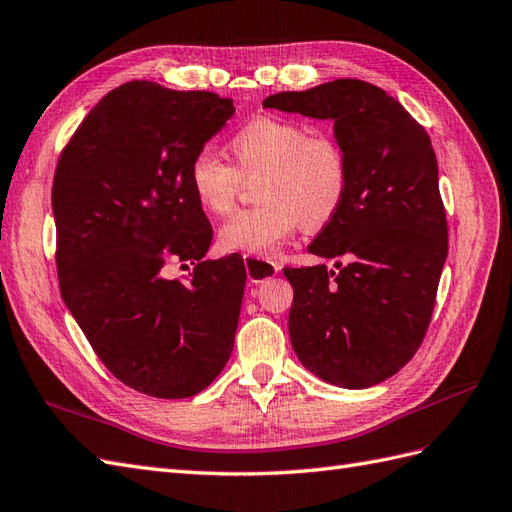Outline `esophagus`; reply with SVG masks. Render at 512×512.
<instances>
[{
  "label": "esophagus",
  "mask_w": 512,
  "mask_h": 512,
  "mask_svg": "<svg viewBox=\"0 0 512 512\" xmlns=\"http://www.w3.org/2000/svg\"><path fill=\"white\" fill-rule=\"evenodd\" d=\"M244 268H246L248 281L255 283V285L272 279L274 274L279 272V266H277V264H270V261L257 259V257H253V255H244Z\"/></svg>",
  "instance_id": "1"
}]
</instances>
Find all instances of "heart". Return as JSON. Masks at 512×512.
I'll use <instances>...</instances> for the list:
<instances>
[{"instance_id":"b5f03b06","label":"heart","mask_w":512,"mask_h":512,"mask_svg":"<svg viewBox=\"0 0 512 512\" xmlns=\"http://www.w3.org/2000/svg\"><path fill=\"white\" fill-rule=\"evenodd\" d=\"M235 168L212 151L192 157L188 183L194 199L209 214L231 212L240 177H256L255 207L235 212L220 227L222 248L253 257H272L303 225L322 229L342 209L350 188V162L333 134H309V127L255 116L229 138Z\"/></svg>"}]
</instances>
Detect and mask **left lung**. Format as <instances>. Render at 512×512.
<instances>
[{
	"label": "left lung",
	"instance_id": "1",
	"mask_svg": "<svg viewBox=\"0 0 512 512\" xmlns=\"http://www.w3.org/2000/svg\"><path fill=\"white\" fill-rule=\"evenodd\" d=\"M264 108L333 121L350 162V188L309 253L350 264L285 268L294 287L290 339L322 381L365 389L411 361L426 335L448 222L426 129L383 88L335 80L277 93Z\"/></svg>",
	"mask_w": 512,
	"mask_h": 512
}]
</instances>
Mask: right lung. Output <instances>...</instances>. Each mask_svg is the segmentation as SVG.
Instances as JSON below:
<instances>
[{
	"label": "right lung",
	"instance_id": "right-lung-1",
	"mask_svg": "<svg viewBox=\"0 0 512 512\" xmlns=\"http://www.w3.org/2000/svg\"><path fill=\"white\" fill-rule=\"evenodd\" d=\"M231 99L127 82L62 151L51 190L64 305L103 365L153 398H190L225 368L244 296L242 259H203L212 225L188 183ZM170 260L196 263L188 284Z\"/></svg>",
	"mask_w": 512,
	"mask_h": 512
}]
</instances>
